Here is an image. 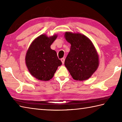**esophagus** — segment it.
Segmentation results:
<instances>
[{
  "label": "esophagus",
  "mask_w": 122,
  "mask_h": 122,
  "mask_svg": "<svg viewBox=\"0 0 122 122\" xmlns=\"http://www.w3.org/2000/svg\"><path fill=\"white\" fill-rule=\"evenodd\" d=\"M64 60H65V59L63 58L61 59V62H62V64H63V63H64Z\"/></svg>",
  "instance_id": "34e87169"
}]
</instances>
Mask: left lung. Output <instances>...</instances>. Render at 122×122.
I'll return each instance as SVG.
<instances>
[{
    "label": "left lung",
    "instance_id": "obj_1",
    "mask_svg": "<svg viewBox=\"0 0 122 122\" xmlns=\"http://www.w3.org/2000/svg\"><path fill=\"white\" fill-rule=\"evenodd\" d=\"M64 37L71 44L64 65L73 79H88L99 66L98 55L94 44L89 38L80 33L66 32Z\"/></svg>",
    "mask_w": 122,
    "mask_h": 122
}]
</instances>
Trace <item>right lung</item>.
Here are the masks:
<instances>
[{
  "label": "right lung",
  "mask_w": 122,
  "mask_h": 122,
  "mask_svg": "<svg viewBox=\"0 0 122 122\" xmlns=\"http://www.w3.org/2000/svg\"><path fill=\"white\" fill-rule=\"evenodd\" d=\"M56 37V35L50 37L41 35L33 41L27 50L25 56L26 66L32 76L38 80H50L62 64L56 52L51 49Z\"/></svg>",
  "instance_id": "1"
}]
</instances>
